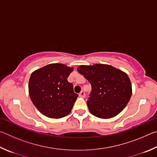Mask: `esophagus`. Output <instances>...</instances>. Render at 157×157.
Masks as SVG:
<instances>
[{
	"label": "esophagus",
	"mask_w": 157,
	"mask_h": 157,
	"mask_svg": "<svg viewBox=\"0 0 157 157\" xmlns=\"http://www.w3.org/2000/svg\"><path fill=\"white\" fill-rule=\"evenodd\" d=\"M85 93L84 91H81L80 93L79 94V96L81 97V98H85Z\"/></svg>",
	"instance_id": "1"
}]
</instances>
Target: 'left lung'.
<instances>
[{
    "label": "left lung",
    "mask_w": 157,
    "mask_h": 157,
    "mask_svg": "<svg viewBox=\"0 0 157 157\" xmlns=\"http://www.w3.org/2000/svg\"><path fill=\"white\" fill-rule=\"evenodd\" d=\"M78 71L91 84L87 105L93 115L110 118L126 107L132 96V84L125 73L107 64L80 66Z\"/></svg>",
    "instance_id": "obj_1"
}]
</instances>
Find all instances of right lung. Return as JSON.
<instances>
[{"instance_id": "1", "label": "right lung", "mask_w": 157, "mask_h": 157, "mask_svg": "<svg viewBox=\"0 0 157 157\" xmlns=\"http://www.w3.org/2000/svg\"><path fill=\"white\" fill-rule=\"evenodd\" d=\"M73 70L62 63H51L32 73L29 95L34 105L44 116L60 118L71 112L78 95L67 80Z\"/></svg>"}]
</instances>
